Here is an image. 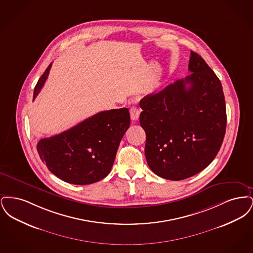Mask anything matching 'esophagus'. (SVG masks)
I'll return each mask as SVG.
<instances>
[{"instance_id":"34e87169","label":"esophagus","mask_w":253,"mask_h":253,"mask_svg":"<svg viewBox=\"0 0 253 253\" xmlns=\"http://www.w3.org/2000/svg\"><path fill=\"white\" fill-rule=\"evenodd\" d=\"M130 115H131V119L132 121H137L139 119L140 110L136 107H132L130 109Z\"/></svg>"}]
</instances>
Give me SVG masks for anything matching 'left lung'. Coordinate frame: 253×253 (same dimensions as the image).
I'll list each match as a JSON object with an SVG mask.
<instances>
[{
  "label": "left lung",
  "instance_id": "left-lung-1",
  "mask_svg": "<svg viewBox=\"0 0 253 253\" xmlns=\"http://www.w3.org/2000/svg\"><path fill=\"white\" fill-rule=\"evenodd\" d=\"M189 70L190 76L139 102L147 163L169 180L189 178L208 167L226 132V103L219 79L193 51Z\"/></svg>",
  "mask_w": 253,
  "mask_h": 253
}]
</instances>
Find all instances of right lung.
Wrapping results in <instances>:
<instances>
[{
	"label": "right lung",
	"instance_id": "1",
	"mask_svg": "<svg viewBox=\"0 0 253 253\" xmlns=\"http://www.w3.org/2000/svg\"><path fill=\"white\" fill-rule=\"evenodd\" d=\"M51 66L52 63L38 81L33 100L47 80ZM129 127L128 108L102 111L67 131L41 139L37 150L57 177L70 184L88 185L108 175Z\"/></svg>",
	"mask_w": 253,
	"mask_h": 253
}]
</instances>
